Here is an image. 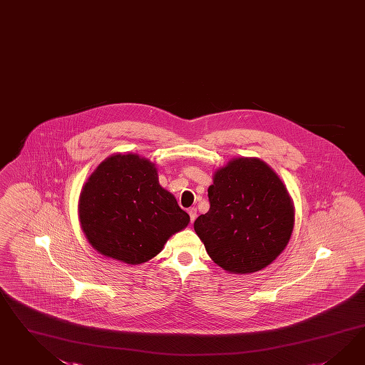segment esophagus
I'll return each instance as SVG.
<instances>
[{"label":"esophagus","instance_id":"obj_1","mask_svg":"<svg viewBox=\"0 0 365 365\" xmlns=\"http://www.w3.org/2000/svg\"><path fill=\"white\" fill-rule=\"evenodd\" d=\"M188 215H190V220H191V223H194V220L197 219V208H188Z\"/></svg>","mask_w":365,"mask_h":365}]
</instances>
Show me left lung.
<instances>
[{
	"label": "left lung",
	"instance_id": "left-lung-1",
	"mask_svg": "<svg viewBox=\"0 0 365 365\" xmlns=\"http://www.w3.org/2000/svg\"><path fill=\"white\" fill-rule=\"evenodd\" d=\"M208 187L210 210L194 230L210 257L231 274H252L286 248L295 208L286 185L259 158H234Z\"/></svg>",
	"mask_w": 365,
	"mask_h": 365
}]
</instances>
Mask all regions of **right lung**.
<instances>
[{
    "mask_svg": "<svg viewBox=\"0 0 365 365\" xmlns=\"http://www.w3.org/2000/svg\"><path fill=\"white\" fill-rule=\"evenodd\" d=\"M78 215L97 252L130 266L157 257L168 237L190 223L175 197L159 185L155 165L133 153L99 163L81 191Z\"/></svg>",
    "mask_w": 365,
    "mask_h": 365,
    "instance_id": "right-lung-1",
    "label": "right lung"
}]
</instances>
